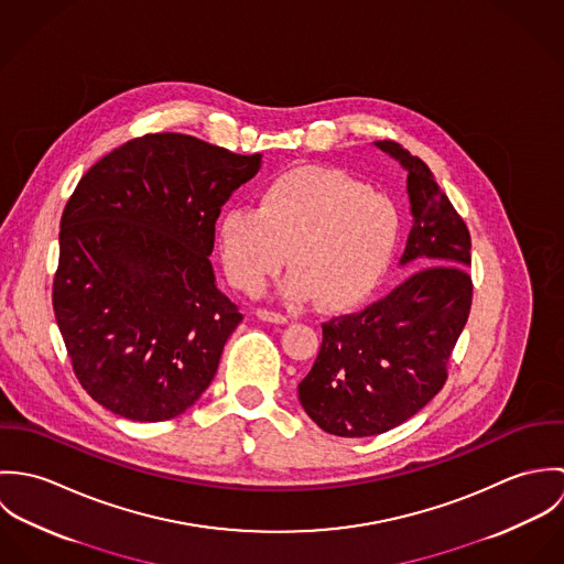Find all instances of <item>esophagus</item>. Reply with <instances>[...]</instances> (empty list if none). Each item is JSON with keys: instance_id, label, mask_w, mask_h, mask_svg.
<instances>
[{"instance_id": "esophagus-1", "label": "esophagus", "mask_w": 564, "mask_h": 564, "mask_svg": "<svg viewBox=\"0 0 564 564\" xmlns=\"http://www.w3.org/2000/svg\"><path fill=\"white\" fill-rule=\"evenodd\" d=\"M256 317L262 319V322L289 323L286 315H282V313H278V311H269V308H258V311H256Z\"/></svg>"}]
</instances>
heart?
<instances>
[{
	"instance_id": "heart-1",
	"label": "heart",
	"mask_w": 564,
	"mask_h": 564,
	"mask_svg": "<svg viewBox=\"0 0 564 564\" xmlns=\"http://www.w3.org/2000/svg\"><path fill=\"white\" fill-rule=\"evenodd\" d=\"M228 280L258 293L286 258L284 295L317 297L340 311L365 302L389 275L400 241L398 204L367 182L322 166L291 169L258 195V208H230L217 226Z\"/></svg>"
}]
</instances>
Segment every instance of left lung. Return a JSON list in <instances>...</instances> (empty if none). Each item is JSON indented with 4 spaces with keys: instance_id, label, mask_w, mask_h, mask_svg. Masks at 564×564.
Masks as SVG:
<instances>
[{
    "instance_id": "left-lung-1",
    "label": "left lung",
    "mask_w": 564,
    "mask_h": 564,
    "mask_svg": "<svg viewBox=\"0 0 564 564\" xmlns=\"http://www.w3.org/2000/svg\"><path fill=\"white\" fill-rule=\"evenodd\" d=\"M373 145L408 171L414 224L402 264L416 271L365 311L322 323L319 356L297 387L308 416L349 438L398 427L445 387L474 300L465 219L425 162L395 141Z\"/></svg>"
}]
</instances>
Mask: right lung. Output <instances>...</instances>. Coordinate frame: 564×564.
<instances>
[{
  "mask_svg": "<svg viewBox=\"0 0 564 564\" xmlns=\"http://www.w3.org/2000/svg\"><path fill=\"white\" fill-rule=\"evenodd\" d=\"M258 169L260 154L156 132L82 175L61 219L52 304L95 402L156 423L208 389L242 319L215 286V224Z\"/></svg>",
  "mask_w": 564,
  "mask_h": 564,
  "instance_id": "1",
  "label": "right lung"
}]
</instances>
